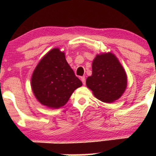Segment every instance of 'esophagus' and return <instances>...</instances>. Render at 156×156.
Instances as JSON below:
<instances>
[{
  "label": "esophagus",
  "mask_w": 156,
  "mask_h": 156,
  "mask_svg": "<svg viewBox=\"0 0 156 156\" xmlns=\"http://www.w3.org/2000/svg\"><path fill=\"white\" fill-rule=\"evenodd\" d=\"M81 80H82L83 84L84 85L86 84V79H85V76H82V77H81Z\"/></svg>",
  "instance_id": "34e87169"
}]
</instances>
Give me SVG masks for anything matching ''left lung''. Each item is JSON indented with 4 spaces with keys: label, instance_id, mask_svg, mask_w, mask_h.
<instances>
[{
    "label": "left lung",
    "instance_id": "8db88e82",
    "mask_svg": "<svg viewBox=\"0 0 156 156\" xmlns=\"http://www.w3.org/2000/svg\"><path fill=\"white\" fill-rule=\"evenodd\" d=\"M87 86L100 101L111 103L121 97L127 85V76L118 59L112 53L97 55L92 63V74Z\"/></svg>",
    "mask_w": 156,
    "mask_h": 156
}]
</instances>
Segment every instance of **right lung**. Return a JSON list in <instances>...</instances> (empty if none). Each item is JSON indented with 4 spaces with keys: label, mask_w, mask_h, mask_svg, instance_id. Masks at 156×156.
<instances>
[{
    "label": "right lung",
    "mask_w": 156,
    "mask_h": 156,
    "mask_svg": "<svg viewBox=\"0 0 156 156\" xmlns=\"http://www.w3.org/2000/svg\"><path fill=\"white\" fill-rule=\"evenodd\" d=\"M32 89L40 103L57 108L67 103L82 83L66 61L65 53L52 49L44 55L33 72Z\"/></svg>",
    "instance_id": "add662e5"
}]
</instances>
